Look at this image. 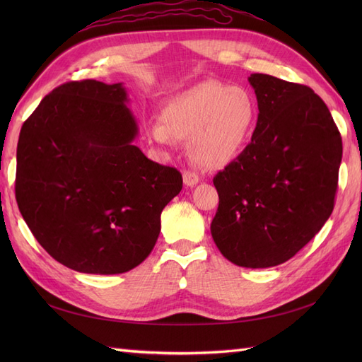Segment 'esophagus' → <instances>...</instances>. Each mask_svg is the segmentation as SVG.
<instances>
[{"label": "esophagus", "instance_id": "34e87169", "mask_svg": "<svg viewBox=\"0 0 362 362\" xmlns=\"http://www.w3.org/2000/svg\"><path fill=\"white\" fill-rule=\"evenodd\" d=\"M182 180H184V184L187 185V187H194V185L199 182L198 175H196L194 172H189V170H185L182 173Z\"/></svg>", "mask_w": 362, "mask_h": 362}]
</instances>
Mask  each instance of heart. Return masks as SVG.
Returning a JSON list of instances; mask_svg holds the SVG:
<instances>
[{"instance_id": "1", "label": "heart", "mask_w": 362, "mask_h": 362, "mask_svg": "<svg viewBox=\"0 0 362 362\" xmlns=\"http://www.w3.org/2000/svg\"><path fill=\"white\" fill-rule=\"evenodd\" d=\"M257 122V103L242 86L204 81L170 96L161 122L145 127L146 139L170 148L175 139H190V156L206 169H221L245 148Z\"/></svg>"}]
</instances>
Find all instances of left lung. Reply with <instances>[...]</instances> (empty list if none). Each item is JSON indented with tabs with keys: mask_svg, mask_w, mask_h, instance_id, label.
Segmentation results:
<instances>
[{
	"mask_svg": "<svg viewBox=\"0 0 362 362\" xmlns=\"http://www.w3.org/2000/svg\"><path fill=\"white\" fill-rule=\"evenodd\" d=\"M258 120L250 144L213 182L211 235L235 266L282 264L320 231L334 210L341 136L308 86L252 74Z\"/></svg>",
	"mask_w": 362,
	"mask_h": 362,
	"instance_id": "obj_1",
	"label": "left lung"
}]
</instances>
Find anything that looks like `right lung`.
<instances>
[{"label": "right lung", "instance_id": "1", "mask_svg": "<svg viewBox=\"0 0 362 362\" xmlns=\"http://www.w3.org/2000/svg\"><path fill=\"white\" fill-rule=\"evenodd\" d=\"M122 83L69 81L21 128L16 201L48 254L75 272L117 275L154 249L181 173L149 160Z\"/></svg>", "mask_w": 362, "mask_h": 362}]
</instances>
